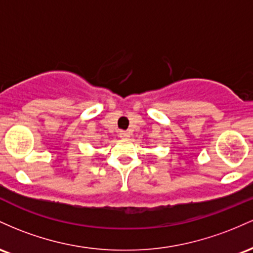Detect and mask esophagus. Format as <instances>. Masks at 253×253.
I'll return each mask as SVG.
<instances>
[{
    "mask_svg": "<svg viewBox=\"0 0 253 253\" xmlns=\"http://www.w3.org/2000/svg\"><path fill=\"white\" fill-rule=\"evenodd\" d=\"M119 137H122V138L129 137V132L124 131V130H121V131H119Z\"/></svg>",
    "mask_w": 253,
    "mask_h": 253,
    "instance_id": "34e87169",
    "label": "esophagus"
}]
</instances>
